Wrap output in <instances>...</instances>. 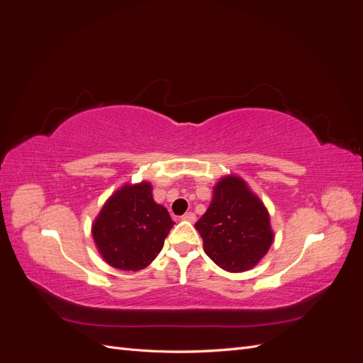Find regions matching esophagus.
Here are the masks:
<instances>
[{"label": "esophagus", "instance_id": "34e87169", "mask_svg": "<svg viewBox=\"0 0 363 363\" xmlns=\"http://www.w3.org/2000/svg\"><path fill=\"white\" fill-rule=\"evenodd\" d=\"M182 219L183 221H189V223H195V219H196V216H195V213L194 212H186L183 216H182Z\"/></svg>", "mask_w": 363, "mask_h": 363}]
</instances>
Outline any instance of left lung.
<instances>
[{
	"instance_id": "8db88e82",
	"label": "left lung",
	"mask_w": 363,
	"mask_h": 363,
	"mask_svg": "<svg viewBox=\"0 0 363 363\" xmlns=\"http://www.w3.org/2000/svg\"><path fill=\"white\" fill-rule=\"evenodd\" d=\"M195 228L206 255L228 272L255 268L274 240L265 204L238 175L219 179L211 206Z\"/></svg>"
}]
</instances>
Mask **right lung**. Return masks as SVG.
<instances>
[{
	"label": "right lung",
	"mask_w": 363,
	"mask_h": 363,
	"mask_svg": "<svg viewBox=\"0 0 363 363\" xmlns=\"http://www.w3.org/2000/svg\"><path fill=\"white\" fill-rule=\"evenodd\" d=\"M174 224L167 208L152 200L151 183H127L101 207L92 238L108 265L139 271L157 257Z\"/></svg>",
	"instance_id": "obj_1"
}]
</instances>
